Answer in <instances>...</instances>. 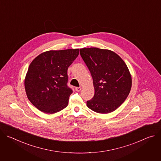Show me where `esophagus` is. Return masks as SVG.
I'll list each match as a JSON object with an SVG mask.
<instances>
[{"label": "esophagus", "mask_w": 161, "mask_h": 161, "mask_svg": "<svg viewBox=\"0 0 161 161\" xmlns=\"http://www.w3.org/2000/svg\"><path fill=\"white\" fill-rule=\"evenodd\" d=\"M75 90H76V91H77V92H80V91L81 90V87H76V88H75Z\"/></svg>", "instance_id": "34e87169"}]
</instances>
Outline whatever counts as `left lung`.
Here are the masks:
<instances>
[{
	"label": "left lung",
	"instance_id": "left-lung-1",
	"mask_svg": "<svg viewBox=\"0 0 161 161\" xmlns=\"http://www.w3.org/2000/svg\"><path fill=\"white\" fill-rule=\"evenodd\" d=\"M80 55L93 79L95 94L86 101L88 108L99 113H109L126 99L132 78L124 61L117 53L97 48L80 49Z\"/></svg>",
	"mask_w": 161,
	"mask_h": 161
}]
</instances>
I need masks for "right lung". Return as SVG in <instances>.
<instances>
[{
    "label": "right lung",
    "mask_w": 161,
    "mask_h": 161,
    "mask_svg": "<svg viewBox=\"0 0 161 161\" xmlns=\"http://www.w3.org/2000/svg\"><path fill=\"white\" fill-rule=\"evenodd\" d=\"M79 49L43 52L31 63L25 79L27 96L39 110L53 114L67 107L73 90L68 87L67 69Z\"/></svg>",
    "instance_id": "add662e5"
}]
</instances>
